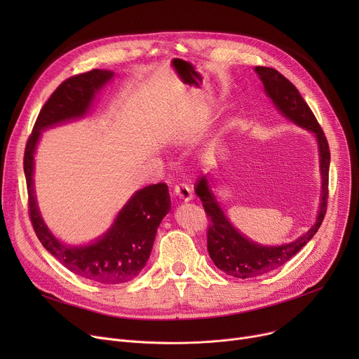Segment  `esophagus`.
Wrapping results in <instances>:
<instances>
[{"mask_svg": "<svg viewBox=\"0 0 359 359\" xmlns=\"http://www.w3.org/2000/svg\"><path fill=\"white\" fill-rule=\"evenodd\" d=\"M173 199H176L179 202H189L192 199V191H191L189 184H186V183L176 184L173 189Z\"/></svg>", "mask_w": 359, "mask_h": 359, "instance_id": "esophagus-1", "label": "esophagus"}]
</instances>
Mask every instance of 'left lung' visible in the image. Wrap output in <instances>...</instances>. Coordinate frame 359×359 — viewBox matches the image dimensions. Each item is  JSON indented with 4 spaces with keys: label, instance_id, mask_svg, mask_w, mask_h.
Listing matches in <instances>:
<instances>
[{
    "label": "left lung",
    "instance_id": "left-lung-1",
    "mask_svg": "<svg viewBox=\"0 0 359 359\" xmlns=\"http://www.w3.org/2000/svg\"><path fill=\"white\" fill-rule=\"evenodd\" d=\"M259 79L265 87L268 97L272 99L276 109L287 119L295 125L313 132L320 157V175H322V196H320V208L317 212L313 227L297 240L282 246H262L240 231L229 221L227 215L219 206L210 180L206 176L198 179L195 184V194L202 201L211 224L208 227V253L215 263V266L230 276L249 279L265 275L278 269L294 257L306 244L314 237L326 215L327 194H329V165H330V149L323 129L320 128L311 109L301 97L297 87L287 80L284 75L273 68L256 67Z\"/></svg>",
    "mask_w": 359,
    "mask_h": 359
}]
</instances>
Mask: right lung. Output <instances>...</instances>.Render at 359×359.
<instances>
[{
  "label": "right lung",
  "instance_id": "right-lung-1",
  "mask_svg": "<svg viewBox=\"0 0 359 359\" xmlns=\"http://www.w3.org/2000/svg\"><path fill=\"white\" fill-rule=\"evenodd\" d=\"M113 72L93 69L65 80L41 109L25 151V175L29 194L30 221L42 246L75 275L100 284H123L144 269L153 249L157 229L170 211L165 183L137 191L123 205L110 229L84 246H69L56 238L45 224L36 202L33 172L34 153L48 128L86 116L96 94L110 81Z\"/></svg>",
  "mask_w": 359,
  "mask_h": 359
}]
</instances>
